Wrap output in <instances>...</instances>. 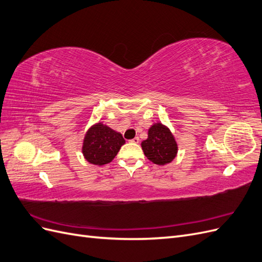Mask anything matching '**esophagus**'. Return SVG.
<instances>
[{"mask_svg":"<svg viewBox=\"0 0 262 262\" xmlns=\"http://www.w3.org/2000/svg\"><path fill=\"white\" fill-rule=\"evenodd\" d=\"M130 142H132V143H139V142H140V139L138 138V137H136V138H134V139H132V140H130Z\"/></svg>","mask_w":262,"mask_h":262,"instance_id":"esophagus-1","label":"esophagus"}]
</instances>
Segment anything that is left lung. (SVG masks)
Wrapping results in <instances>:
<instances>
[{"label":"left lung","instance_id":"obj_1","mask_svg":"<svg viewBox=\"0 0 262 262\" xmlns=\"http://www.w3.org/2000/svg\"><path fill=\"white\" fill-rule=\"evenodd\" d=\"M147 160L156 165H166L176 157L178 145L175 137L167 126L161 122L154 123L148 129L147 139L141 143Z\"/></svg>","mask_w":262,"mask_h":262}]
</instances>
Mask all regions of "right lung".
Listing matches in <instances>:
<instances>
[{
	"label": "right lung",
	"instance_id": "right-lung-1",
	"mask_svg": "<svg viewBox=\"0 0 262 262\" xmlns=\"http://www.w3.org/2000/svg\"><path fill=\"white\" fill-rule=\"evenodd\" d=\"M124 143L121 133L98 122L86 132L82 152L87 162L101 166L112 162Z\"/></svg>",
	"mask_w": 262,
	"mask_h": 262
}]
</instances>
